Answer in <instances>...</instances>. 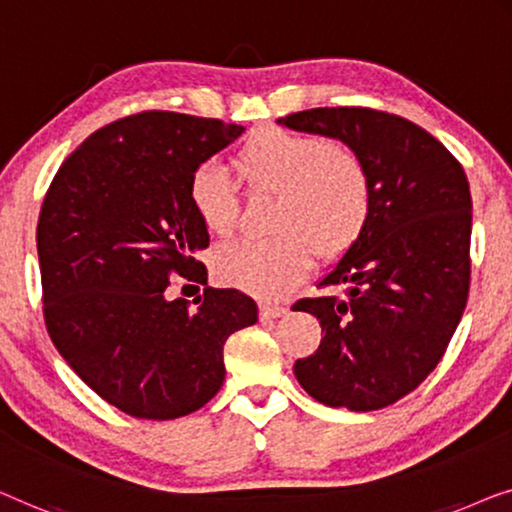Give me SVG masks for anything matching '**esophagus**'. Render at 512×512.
Segmentation results:
<instances>
[{"mask_svg":"<svg viewBox=\"0 0 512 512\" xmlns=\"http://www.w3.org/2000/svg\"><path fill=\"white\" fill-rule=\"evenodd\" d=\"M285 313H287V306H280V304H259V315H262L264 320L283 318Z\"/></svg>","mask_w":512,"mask_h":512,"instance_id":"esophagus-1","label":"esophagus"}]
</instances>
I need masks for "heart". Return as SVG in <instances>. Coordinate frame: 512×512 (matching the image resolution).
I'll return each mask as SVG.
<instances>
[{"label":"heart","instance_id":"obj_1","mask_svg":"<svg viewBox=\"0 0 512 512\" xmlns=\"http://www.w3.org/2000/svg\"><path fill=\"white\" fill-rule=\"evenodd\" d=\"M248 192L273 194L271 232L264 241H234L213 257L222 283L255 297L278 299L311 269L313 253L336 259L355 246L369 225L373 185L357 150L338 141L255 129L234 155ZM187 201L206 232L227 236L239 218L234 185L213 164L187 181Z\"/></svg>","mask_w":512,"mask_h":512}]
</instances>
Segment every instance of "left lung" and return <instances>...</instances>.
Masks as SVG:
<instances>
[{"mask_svg": "<svg viewBox=\"0 0 512 512\" xmlns=\"http://www.w3.org/2000/svg\"><path fill=\"white\" fill-rule=\"evenodd\" d=\"M357 150L373 185L369 225L322 276L343 297L301 299L322 341L294 376L315 401L357 413L413 392L441 362L469 297L471 192L450 150L415 122L338 106L276 120Z\"/></svg>", "mask_w": 512, "mask_h": 512, "instance_id": "left-lung-1", "label": "left lung"}]
</instances>
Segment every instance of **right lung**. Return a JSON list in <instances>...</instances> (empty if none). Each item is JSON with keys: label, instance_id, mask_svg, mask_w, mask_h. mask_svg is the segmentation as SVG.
<instances>
[{"label": "right lung", "instance_id": "1", "mask_svg": "<svg viewBox=\"0 0 512 512\" xmlns=\"http://www.w3.org/2000/svg\"><path fill=\"white\" fill-rule=\"evenodd\" d=\"M246 132L197 115L146 111L88 136L43 199L37 250L55 348L104 401L141 420H176L225 383L222 348L257 322L239 290L206 287L187 306L171 276L206 285L208 232L187 181Z\"/></svg>", "mask_w": 512, "mask_h": 512}]
</instances>
